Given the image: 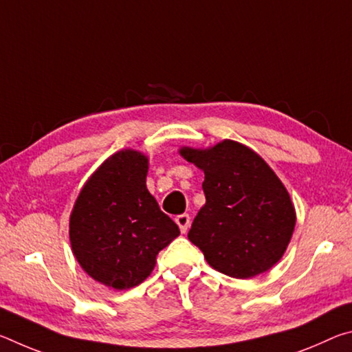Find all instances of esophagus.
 I'll list each match as a JSON object with an SVG mask.
<instances>
[{
	"label": "esophagus",
	"mask_w": 352,
	"mask_h": 352,
	"mask_svg": "<svg viewBox=\"0 0 352 352\" xmlns=\"http://www.w3.org/2000/svg\"><path fill=\"white\" fill-rule=\"evenodd\" d=\"M175 223L178 225V228H180L182 233H186L189 230V225H190V219L188 214H180V216L175 217Z\"/></svg>",
	"instance_id": "34e87169"
}]
</instances>
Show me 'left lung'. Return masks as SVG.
<instances>
[{
	"label": "left lung",
	"instance_id": "obj_1",
	"mask_svg": "<svg viewBox=\"0 0 352 352\" xmlns=\"http://www.w3.org/2000/svg\"><path fill=\"white\" fill-rule=\"evenodd\" d=\"M180 153L205 172L206 204L188 239L208 264L231 278L247 279L281 259L295 228V208L281 180L252 148L225 140L208 151Z\"/></svg>",
	"mask_w": 352,
	"mask_h": 352
}]
</instances>
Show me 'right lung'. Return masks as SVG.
Segmentation results:
<instances>
[{
  "instance_id": "add662e5",
  "label": "right lung",
  "mask_w": 352,
  "mask_h": 352,
  "mask_svg": "<svg viewBox=\"0 0 352 352\" xmlns=\"http://www.w3.org/2000/svg\"><path fill=\"white\" fill-rule=\"evenodd\" d=\"M147 158L121 151L105 160L76 200L69 241L93 279L116 290L151 275L157 254L180 234L146 188Z\"/></svg>"
}]
</instances>
